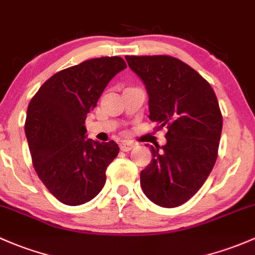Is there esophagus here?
<instances>
[{"instance_id":"34e87169","label":"esophagus","mask_w":255,"mask_h":255,"mask_svg":"<svg viewBox=\"0 0 255 255\" xmlns=\"http://www.w3.org/2000/svg\"><path fill=\"white\" fill-rule=\"evenodd\" d=\"M134 146H135V144L132 143V141L123 140L120 143V149L122 150V151H129V150H132Z\"/></svg>"}]
</instances>
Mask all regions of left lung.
<instances>
[{
	"label": "left lung",
	"instance_id": "8db88e82",
	"mask_svg": "<svg viewBox=\"0 0 255 255\" xmlns=\"http://www.w3.org/2000/svg\"><path fill=\"white\" fill-rule=\"evenodd\" d=\"M149 95V119L166 127L167 143L150 146L140 172L144 194L162 208L189 200L210 175L222 130L213 88L197 71L171 56H126Z\"/></svg>",
	"mask_w": 255,
	"mask_h": 255
}]
</instances>
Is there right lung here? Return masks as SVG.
Returning a JSON list of instances; mask_svg holds the SVG:
<instances>
[{
  "mask_svg": "<svg viewBox=\"0 0 255 255\" xmlns=\"http://www.w3.org/2000/svg\"><path fill=\"white\" fill-rule=\"evenodd\" d=\"M125 68L117 56L84 61L53 74L30 100L24 129L33 165L63 204H84L105 186L106 168L120 148L114 140L88 139L84 125L110 80Z\"/></svg>",
  "mask_w": 255,
  "mask_h": 255,
  "instance_id": "right-lung-1",
  "label": "right lung"
}]
</instances>
